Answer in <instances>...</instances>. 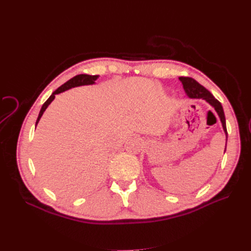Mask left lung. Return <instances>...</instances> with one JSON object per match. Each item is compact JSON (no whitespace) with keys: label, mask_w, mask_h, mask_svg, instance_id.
I'll use <instances>...</instances> for the list:
<instances>
[{"label":"left lung","mask_w":251,"mask_h":251,"mask_svg":"<svg viewBox=\"0 0 251 251\" xmlns=\"http://www.w3.org/2000/svg\"><path fill=\"white\" fill-rule=\"evenodd\" d=\"M180 81L183 84L184 90H185L186 95L191 98V99H203L205 101H207L212 107L216 110L218 113L220 120L223 125V129L225 131L226 137L228 138V133H227V127H226V119H225V114H224V110L221 102L215 99V97L210 94V92L203 87L201 84H200L196 80H194L191 77H179ZM226 151V149H225Z\"/></svg>","instance_id":"left-lung-1"}]
</instances>
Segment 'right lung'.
<instances>
[{
	"mask_svg": "<svg viewBox=\"0 0 251 251\" xmlns=\"http://www.w3.org/2000/svg\"><path fill=\"white\" fill-rule=\"evenodd\" d=\"M99 77V75H87V74H79V75H76L74 76L73 78H71L70 80H68L67 82H65L63 85H61L57 90H55L54 92H52L51 96L45 101V103L43 104V107L41 109V112H39L38 114V117H37V120L35 122V125L38 123L39 119L42 118L44 112L46 111V109L48 108V105L54 100L56 95L58 94H61V92L67 90V89H70L72 87H75V86H80V85H88V84H94L95 81L97 80Z\"/></svg>",
	"mask_w": 251,
	"mask_h": 251,
	"instance_id": "obj_1",
	"label": "right lung"
}]
</instances>
